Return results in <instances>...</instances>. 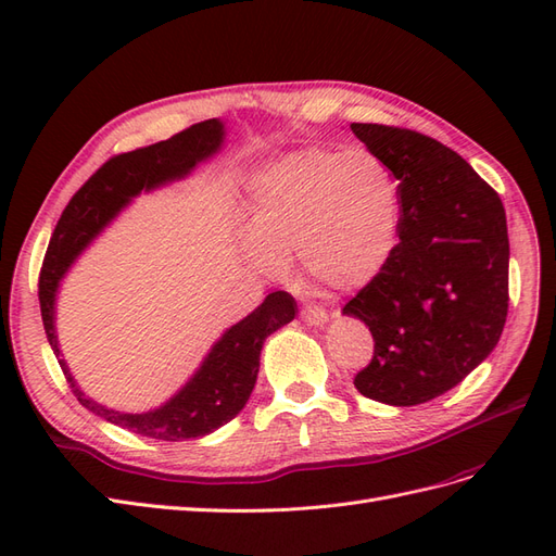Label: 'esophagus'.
<instances>
[{
	"label": "esophagus",
	"instance_id": "34e87169",
	"mask_svg": "<svg viewBox=\"0 0 556 556\" xmlns=\"http://www.w3.org/2000/svg\"><path fill=\"white\" fill-rule=\"evenodd\" d=\"M301 319L308 323L311 327H325L329 323V315L317 306H306L304 311H301Z\"/></svg>",
	"mask_w": 556,
	"mask_h": 556
}]
</instances>
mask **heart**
Returning a JSON list of instances; mask_svg holds the SVG:
<instances>
[{
  "mask_svg": "<svg viewBox=\"0 0 556 556\" xmlns=\"http://www.w3.org/2000/svg\"><path fill=\"white\" fill-rule=\"evenodd\" d=\"M243 262L276 278L296 257L331 290L371 282L396 243L399 197L390 169L364 148H301L252 172L245 185Z\"/></svg>",
  "mask_w": 556,
  "mask_h": 556,
  "instance_id": "heart-1",
  "label": "heart"
}]
</instances>
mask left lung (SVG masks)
Masks as SVG:
<instances>
[{
	"label": "left lung",
	"instance_id": "obj_1",
	"mask_svg": "<svg viewBox=\"0 0 556 556\" xmlns=\"http://www.w3.org/2000/svg\"><path fill=\"white\" fill-rule=\"evenodd\" d=\"M399 180V243L343 315L371 331L359 394L417 406L445 394L496 348L508 315V225L498 194L462 155L410 129L352 123Z\"/></svg>",
	"mask_w": 556,
	"mask_h": 556
}]
</instances>
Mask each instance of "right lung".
Masks as SVG:
<instances>
[{"mask_svg":"<svg viewBox=\"0 0 556 556\" xmlns=\"http://www.w3.org/2000/svg\"><path fill=\"white\" fill-rule=\"evenodd\" d=\"M225 139V123L220 117H213V121L192 125L172 139L109 160L64 208L43 260L39 280L43 329L72 392L80 406H86L90 413L131 433L148 435V439H199V435H208L231 422L255 390L264 341L280 327L292 323L296 301L288 292H271L255 311L245 315L241 323L231 325L211 345L204 362L199 364L188 382L162 406L146 413H123L90 399L66 366L55 329L58 294L74 262L102 237L117 215L131 206L134 199L190 178L199 164L220 153Z\"/></svg>","mask_w":556,"mask_h":556,"instance_id":"obj_1","label":"right lung"}]
</instances>
